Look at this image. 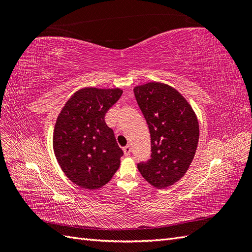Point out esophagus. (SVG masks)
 <instances>
[{"label":"esophagus","mask_w":252,"mask_h":252,"mask_svg":"<svg viewBox=\"0 0 252 252\" xmlns=\"http://www.w3.org/2000/svg\"><path fill=\"white\" fill-rule=\"evenodd\" d=\"M123 150H124V155H125V156H129V155H130L131 148H130V146H129V145H126V146L123 148Z\"/></svg>","instance_id":"obj_1"}]
</instances>
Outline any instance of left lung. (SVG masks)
<instances>
[{
    "instance_id": "obj_1",
    "label": "left lung",
    "mask_w": 252,
    "mask_h": 252,
    "mask_svg": "<svg viewBox=\"0 0 252 252\" xmlns=\"http://www.w3.org/2000/svg\"><path fill=\"white\" fill-rule=\"evenodd\" d=\"M149 128L151 155L138 169L152 186L166 188L186 173L199 142V122L191 106L174 88L151 82L133 89Z\"/></svg>"
}]
</instances>
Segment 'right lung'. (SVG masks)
I'll use <instances>...</instances> for the list:
<instances>
[{
    "instance_id": "obj_1",
    "label": "right lung",
    "mask_w": 252,
    "mask_h": 252,
    "mask_svg": "<svg viewBox=\"0 0 252 252\" xmlns=\"http://www.w3.org/2000/svg\"><path fill=\"white\" fill-rule=\"evenodd\" d=\"M122 94L119 88H83L67 101L59 114L53 150L66 177L80 187L100 188L119 169L124 152L106 124L105 114Z\"/></svg>"
}]
</instances>
